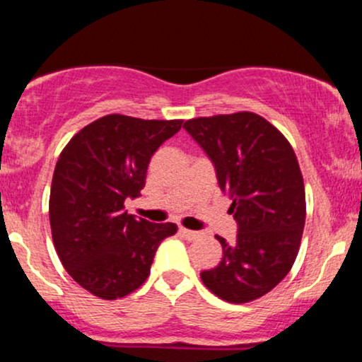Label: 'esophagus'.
Instances as JSON below:
<instances>
[{
	"label": "esophagus",
	"mask_w": 362,
	"mask_h": 362,
	"mask_svg": "<svg viewBox=\"0 0 362 362\" xmlns=\"http://www.w3.org/2000/svg\"><path fill=\"white\" fill-rule=\"evenodd\" d=\"M178 233H180V236H184L185 240H195L199 236V233L197 231H192V230H187V228H180V230H178Z\"/></svg>",
	"instance_id": "1"
}]
</instances>
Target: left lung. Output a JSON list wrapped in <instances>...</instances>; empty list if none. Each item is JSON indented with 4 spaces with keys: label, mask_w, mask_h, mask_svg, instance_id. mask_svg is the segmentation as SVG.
Wrapping results in <instances>:
<instances>
[{
    "label": "left lung",
    "mask_w": 362,
    "mask_h": 362,
    "mask_svg": "<svg viewBox=\"0 0 362 362\" xmlns=\"http://www.w3.org/2000/svg\"><path fill=\"white\" fill-rule=\"evenodd\" d=\"M184 127L213 161L238 224L233 243L216 236L223 259L201 279L228 303L257 300L288 276L300 250L306 201L298 158L279 129L253 112L190 119Z\"/></svg>",
    "instance_id": "obj_1"
}]
</instances>
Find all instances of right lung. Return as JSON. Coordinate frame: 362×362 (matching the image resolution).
<instances>
[{
  "instance_id": "1",
  "label": "right lung",
  "mask_w": 362,
  "mask_h": 362,
  "mask_svg": "<svg viewBox=\"0 0 362 362\" xmlns=\"http://www.w3.org/2000/svg\"><path fill=\"white\" fill-rule=\"evenodd\" d=\"M184 120L110 114L74 134L54 168L49 219L66 272L102 300H117L148 279L158 245L173 223L136 219L124 209L141 195L149 160Z\"/></svg>"
}]
</instances>
